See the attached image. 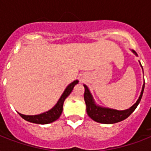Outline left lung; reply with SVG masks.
Masks as SVG:
<instances>
[{
    "label": "left lung",
    "instance_id": "obj_1",
    "mask_svg": "<svg viewBox=\"0 0 151 151\" xmlns=\"http://www.w3.org/2000/svg\"><path fill=\"white\" fill-rule=\"evenodd\" d=\"M132 52L137 55L135 51L132 50ZM144 86H145V83L143 85V88H142V92L139 96V98L132 106L125 110H117L109 109V108H103L96 105L89 90L86 85H84V87H85L84 99H85V104H86V110H87L88 115L92 120H94L95 122L103 123V124H114V123L122 122L127 118L134 110H136V108L137 107V106L140 102L141 98L143 96Z\"/></svg>",
    "mask_w": 151,
    "mask_h": 151
}]
</instances>
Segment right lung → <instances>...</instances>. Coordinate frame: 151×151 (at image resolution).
<instances>
[{
  "mask_svg": "<svg viewBox=\"0 0 151 151\" xmlns=\"http://www.w3.org/2000/svg\"><path fill=\"white\" fill-rule=\"evenodd\" d=\"M78 83V81H74L71 84H70L65 89V91L61 96L59 101L57 102L55 106L52 109H51L50 110L47 111V112L38 115H24L20 114V113H19V114L27 122L35 123V124H45L55 122V120H57L60 117V115L63 112V106L64 100L66 99V98L70 94V92H72L74 85H77Z\"/></svg>",
  "mask_w": 151,
  "mask_h": 151,
  "instance_id": "add662e5",
  "label": "right lung"
}]
</instances>
